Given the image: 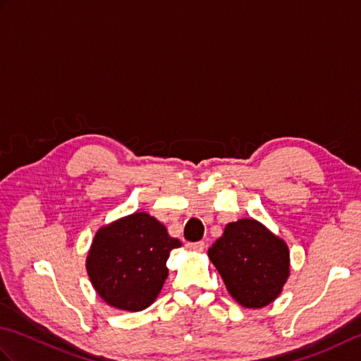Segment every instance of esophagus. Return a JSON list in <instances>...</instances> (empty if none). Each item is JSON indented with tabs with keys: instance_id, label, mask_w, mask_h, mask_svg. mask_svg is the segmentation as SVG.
<instances>
[{
	"instance_id": "obj_1",
	"label": "esophagus",
	"mask_w": 361,
	"mask_h": 361,
	"mask_svg": "<svg viewBox=\"0 0 361 361\" xmlns=\"http://www.w3.org/2000/svg\"><path fill=\"white\" fill-rule=\"evenodd\" d=\"M188 248L190 251H197V252H202L204 250V242H195V243H188Z\"/></svg>"
}]
</instances>
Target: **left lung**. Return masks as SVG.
<instances>
[{
    "instance_id": "left-lung-1",
    "label": "left lung",
    "mask_w": 361,
    "mask_h": 361,
    "mask_svg": "<svg viewBox=\"0 0 361 361\" xmlns=\"http://www.w3.org/2000/svg\"><path fill=\"white\" fill-rule=\"evenodd\" d=\"M208 256L228 293L245 309L271 304L290 276L287 243L255 219L228 224Z\"/></svg>"
}]
</instances>
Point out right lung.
Returning a JSON list of instances; mask_svg holds the SVG:
<instances>
[{
    "mask_svg": "<svg viewBox=\"0 0 361 361\" xmlns=\"http://www.w3.org/2000/svg\"><path fill=\"white\" fill-rule=\"evenodd\" d=\"M181 242L147 212H133L97 229L87 256L96 293L118 310L141 312L155 302L169 276L167 257Z\"/></svg>",
    "mask_w": 361,
    "mask_h": 361,
    "instance_id": "1",
    "label": "right lung"
}]
</instances>
